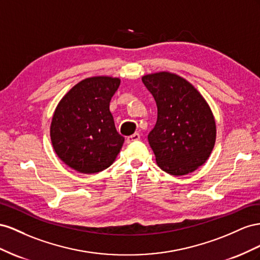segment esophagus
Segmentation results:
<instances>
[{"label":"esophagus","mask_w":260,"mask_h":260,"mask_svg":"<svg viewBox=\"0 0 260 260\" xmlns=\"http://www.w3.org/2000/svg\"><path fill=\"white\" fill-rule=\"evenodd\" d=\"M139 139H140V135L138 134V133H135V134H133V135H131L127 138H126V143L131 144L133 142H137V140H139Z\"/></svg>","instance_id":"obj_1"}]
</instances>
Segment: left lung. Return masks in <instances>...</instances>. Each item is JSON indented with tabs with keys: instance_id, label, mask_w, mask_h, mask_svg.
<instances>
[{
	"instance_id": "8db88e82",
	"label": "left lung",
	"mask_w": 260,
	"mask_h": 260,
	"mask_svg": "<svg viewBox=\"0 0 260 260\" xmlns=\"http://www.w3.org/2000/svg\"><path fill=\"white\" fill-rule=\"evenodd\" d=\"M158 108L148 142L163 171L194 172L209 158L216 143V122L208 103L187 80L160 72L142 78Z\"/></svg>"
}]
</instances>
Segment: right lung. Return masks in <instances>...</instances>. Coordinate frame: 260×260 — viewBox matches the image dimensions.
Listing matches in <instances>:
<instances>
[{
	"label": "right lung",
	"instance_id": "obj_1",
	"mask_svg": "<svg viewBox=\"0 0 260 260\" xmlns=\"http://www.w3.org/2000/svg\"><path fill=\"white\" fill-rule=\"evenodd\" d=\"M121 80L97 76L79 81L58 103L50 135L56 154L77 172L91 174L112 165L124 143L110 101Z\"/></svg>",
	"mask_w": 260,
	"mask_h": 260
}]
</instances>
